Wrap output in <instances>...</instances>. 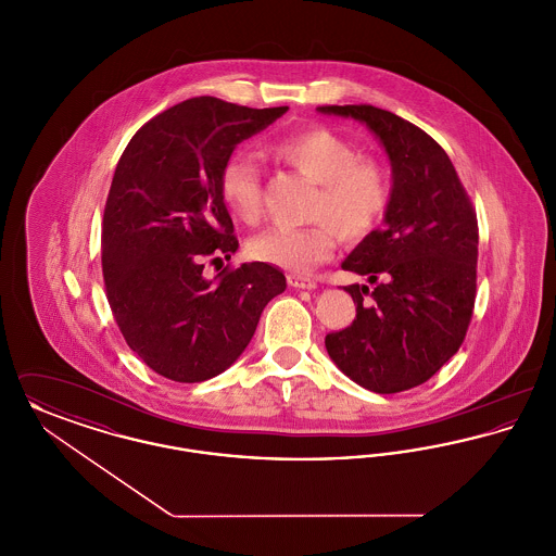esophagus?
Here are the masks:
<instances>
[{
    "instance_id": "esophagus-1",
    "label": "esophagus",
    "mask_w": 556,
    "mask_h": 556,
    "mask_svg": "<svg viewBox=\"0 0 556 556\" xmlns=\"http://www.w3.org/2000/svg\"><path fill=\"white\" fill-rule=\"evenodd\" d=\"M288 283H290L291 288H295V290H315L317 288V281L313 277L295 275V273L288 275Z\"/></svg>"
}]
</instances>
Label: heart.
<instances>
[{
    "label": "heart",
    "mask_w": 556,
    "mask_h": 556,
    "mask_svg": "<svg viewBox=\"0 0 556 556\" xmlns=\"http://www.w3.org/2000/svg\"><path fill=\"white\" fill-rule=\"evenodd\" d=\"M270 152L317 184L306 227H273L248 241L254 261L288 270H311L327 261L336 233L348 241L367 238L390 204V177L377 160L325 127L293 132L270 146ZM218 187L227 208L254 225L263 214V175L258 162L238 154L225 162Z\"/></svg>",
    "instance_id": "1"
}]
</instances>
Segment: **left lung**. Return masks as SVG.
<instances>
[{
    "label": "left lung",
    "instance_id": "8db88e82",
    "mask_svg": "<svg viewBox=\"0 0 556 556\" xmlns=\"http://www.w3.org/2000/svg\"><path fill=\"white\" fill-rule=\"evenodd\" d=\"M317 112L367 125L392 166L381 229L342 263L344 270L367 275L375 288H344L356 318L329 333L325 348L365 390L404 392L433 377L465 340L476 304V212L448 154L413 123L367 104Z\"/></svg>",
    "mask_w": 556,
    "mask_h": 556
}]
</instances>
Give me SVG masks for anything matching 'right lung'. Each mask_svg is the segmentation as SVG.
<instances>
[{"label":"right lung","mask_w":556,"mask_h":556,"mask_svg":"<svg viewBox=\"0 0 556 556\" xmlns=\"http://www.w3.org/2000/svg\"><path fill=\"white\" fill-rule=\"evenodd\" d=\"M288 110L191 98L146 123L116 164L102 229L108 302L132 352L166 379L229 369L288 288L266 263L204 275V258L239 248L218 187L225 162Z\"/></svg>","instance_id":"1"}]
</instances>
